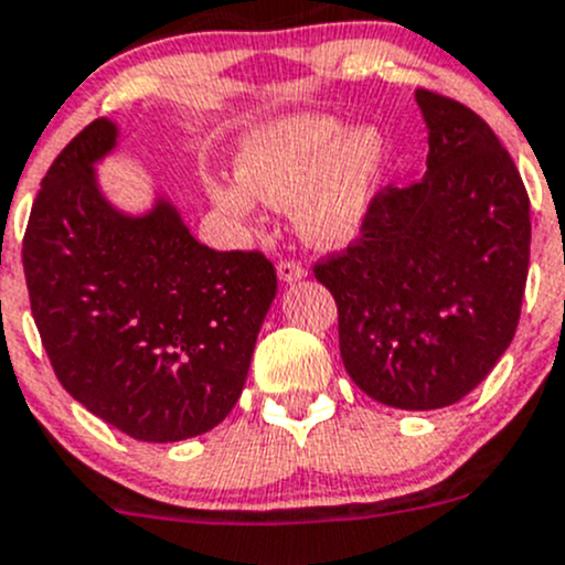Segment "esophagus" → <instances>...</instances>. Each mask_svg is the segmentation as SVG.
Returning a JSON list of instances; mask_svg holds the SVG:
<instances>
[{"mask_svg":"<svg viewBox=\"0 0 565 565\" xmlns=\"http://www.w3.org/2000/svg\"><path fill=\"white\" fill-rule=\"evenodd\" d=\"M277 275H280L282 282H296V280H301V277L307 275V269L299 264V260L282 258L280 264H277Z\"/></svg>","mask_w":565,"mask_h":565,"instance_id":"1","label":"esophagus"}]
</instances>
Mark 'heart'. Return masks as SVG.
Returning <instances> with one entry per match:
<instances>
[{
  "mask_svg": "<svg viewBox=\"0 0 565 565\" xmlns=\"http://www.w3.org/2000/svg\"><path fill=\"white\" fill-rule=\"evenodd\" d=\"M386 147L372 130L331 116L296 114L266 121L242 138V184H212L223 212L247 217L253 195L271 206H299L301 234L316 244L351 239L383 179Z\"/></svg>",
  "mask_w": 565,
  "mask_h": 565,
  "instance_id": "b5f03b06",
  "label": "heart"
}]
</instances>
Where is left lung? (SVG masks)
Masks as SVG:
<instances>
[{"label":"left lung","instance_id":"8db88e82","mask_svg":"<svg viewBox=\"0 0 565 565\" xmlns=\"http://www.w3.org/2000/svg\"><path fill=\"white\" fill-rule=\"evenodd\" d=\"M427 177L372 198L359 236L316 260L337 301L340 356L392 408L455 405L495 367L520 323L531 198L476 110L433 89Z\"/></svg>","mask_w":565,"mask_h":565}]
</instances>
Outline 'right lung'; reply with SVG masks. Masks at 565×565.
Listing matches in <instances>:
<instances>
[{"label":"right lung","instance_id":"right-lung-1","mask_svg":"<svg viewBox=\"0 0 565 565\" xmlns=\"http://www.w3.org/2000/svg\"><path fill=\"white\" fill-rule=\"evenodd\" d=\"M114 141L95 119L45 171L21 249L29 305L73 399L130 438L171 444L236 405L277 271L260 249L201 244L166 201L147 217L110 209L92 162Z\"/></svg>","mask_w":565,"mask_h":565}]
</instances>
